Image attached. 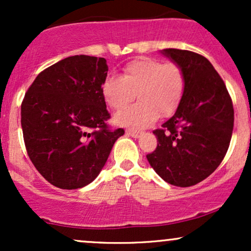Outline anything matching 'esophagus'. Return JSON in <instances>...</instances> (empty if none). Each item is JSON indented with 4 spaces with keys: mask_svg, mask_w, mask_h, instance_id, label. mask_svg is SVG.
Returning a JSON list of instances; mask_svg holds the SVG:
<instances>
[{
    "mask_svg": "<svg viewBox=\"0 0 251 251\" xmlns=\"http://www.w3.org/2000/svg\"><path fill=\"white\" fill-rule=\"evenodd\" d=\"M126 134L131 135V137H133V138H138V137H139L140 132L135 131V129H126Z\"/></svg>",
    "mask_w": 251,
    "mask_h": 251,
    "instance_id": "1",
    "label": "esophagus"
}]
</instances>
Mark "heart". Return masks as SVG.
Returning a JSON list of instances; mask_svg holds the SVG:
<instances>
[{
	"label": "heart",
	"instance_id": "b5f03b06",
	"mask_svg": "<svg viewBox=\"0 0 251 251\" xmlns=\"http://www.w3.org/2000/svg\"><path fill=\"white\" fill-rule=\"evenodd\" d=\"M185 86V74L178 63L143 56L126 63L122 76H106L101 94L106 105L114 111L126 107L137 94L139 102L118 113L116 122L139 128L153 123L158 114L169 117L175 113Z\"/></svg>",
	"mask_w": 251,
	"mask_h": 251
}]
</instances>
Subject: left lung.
Instances as JSON below:
<instances>
[{
  "label": "left lung",
  "mask_w": 251,
  "mask_h": 251,
  "mask_svg": "<svg viewBox=\"0 0 251 251\" xmlns=\"http://www.w3.org/2000/svg\"><path fill=\"white\" fill-rule=\"evenodd\" d=\"M183 68L186 86L176 113L154 129L157 148L146 155L164 180L188 188L209 177L226 157L234 129V106L226 83L206 57L164 50Z\"/></svg>",
  "instance_id": "1"
}]
</instances>
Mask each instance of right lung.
I'll return each mask as SVG.
<instances>
[{"mask_svg":"<svg viewBox=\"0 0 251 251\" xmlns=\"http://www.w3.org/2000/svg\"><path fill=\"white\" fill-rule=\"evenodd\" d=\"M108 67L103 57L74 55L43 70L21 105V126L31 163L51 185L73 190L92 183L114 143L101 94Z\"/></svg>","mask_w":251,"mask_h":251,"instance_id":"right-lung-1","label":"right lung"}]
</instances>
